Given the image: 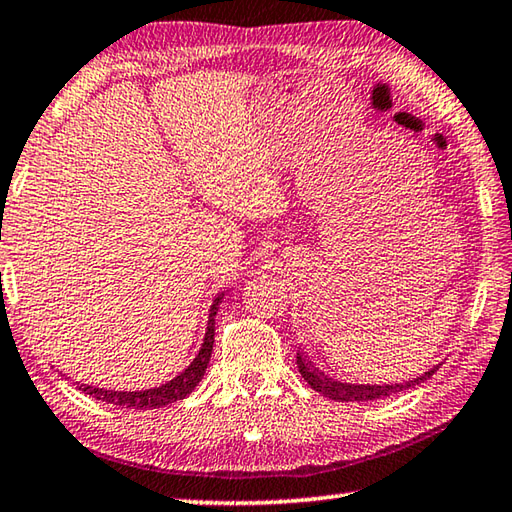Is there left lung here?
Returning <instances> with one entry per match:
<instances>
[{
  "label": "left lung",
  "instance_id": "1",
  "mask_svg": "<svg viewBox=\"0 0 512 512\" xmlns=\"http://www.w3.org/2000/svg\"><path fill=\"white\" fill-rule=\"evenodd\" d=\"M297 366H299L301 378L306 380L312 389L319 391L321 396H326L330 400H337V402L382 400L387 396H393V393L414 389L416 384L432 378V375L438 369V366H434L432 371H425V375H420V378H414L409 382H400V384H348V382H337L333 378H328V375H324L319 369H315V366H312L301 353H297Z\"/></svg>",
  "mask_w": 512,
  "mask_h": 512
}]
</instances>
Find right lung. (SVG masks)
Segmentation results:
<instances>
[{
	"label": "right lung",
	"mask_w": 512,
	"mask_h": 512,
	"mask_svg": "<svg viewBox=\"0 0 512 512\" xmlns=\"http://www.w3.org/2000/svg\"><path fill=\"white\" fill-rule=\"evenodd\" d=\"M222 299H224V294H218L213 301L200 353L195 355V360L188 364V369L179 373L177 378H173L166 384H161V387L146 389V391H107V389L89 387V384H80V391H85L87 396H92L96 400L107 402V405H116V407H125V409H157V407L170 405V402L184 400L188 393H191L197 384H200L206 366H209L211 351H213V335H215V312H218V306L222 303Z\"/></svg>",
	"instance_id": "add662e5"
}]
</instances>
